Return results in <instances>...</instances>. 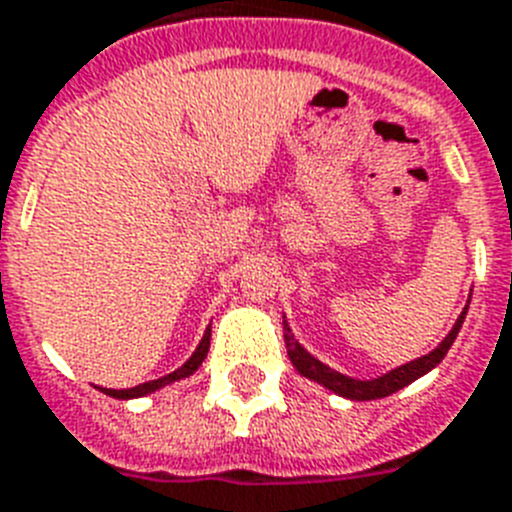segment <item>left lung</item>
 Masks as SVG:
<instances>
[{
    "label": "left lung",
    "instance_id": "obj_1",
    "mask_svg": "<svg viewBox=\"0 0 512 512\" xmlns=\"http://www.w3.org/2000/svg\"><path fill=\"white\" fill-rule=\"evenodd\" d=\"M466 312H468V304L461 312V317L455 320L453 330H450L448 336H445V341H442L435 351H429L427 356H419V359H414V362L390 369L388 375L375 377V380H354V377L341 375V372H336V369H330L328 364H322L320 359H315V356L304 349L302 343L296 341L286 320H283V341H286V351H289L291 364H294L296 372H299L302 377L320 382L322 388L333 390V393L343 395V398H351V401H375V398L393 395L395 390L406 388V385H411V382L419 380L422 375H427L429 369H435L437 364L445 359L450 346H453L455 336H458V330H461L463 320H466Z\"/></svg>",
    "mask_w": 512,
    "mask_h": 512
}]
</instances>
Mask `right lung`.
Instances as JSON below:
<instances>
[{"instance_id":"1","label":"right lung","mask_w":512,"mask_h":512,"mask_svg":"<svg viewBox=\"0 0 512 512\" xmlns=\"http://www.w3.org/2000/svg\"><path fill=\"white\" fill-rule=\"evenodd\" d=\"M208 349H210V328L205 330L203 341H200V346H197V349H195V354H192L190 359H187V362L182 364V367L174 369L171 375L158 377V380L143 382V385H137V388H127V390L101 388V390H103V393H106V395H111V398H122V401H127V398H143V395H148V393H156L158 388H166V385H171V382L184 380V377H190L192 372H195V369L205 362V356H208Z\"/></svg>"}]
</instances>
